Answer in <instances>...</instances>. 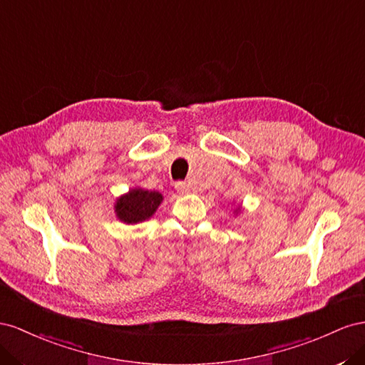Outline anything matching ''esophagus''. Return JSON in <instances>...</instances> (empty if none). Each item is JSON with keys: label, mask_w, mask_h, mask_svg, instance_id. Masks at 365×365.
I'll list each match as a JSON object with an SVG mask.
<instances>
[{"label": "esophagus", "mask_w": 365, "mask_h": 365, "mask_svg": "<svg viewBox=\"0 0 365 365\" xmlns=\"http://www.w3.org/2000/svg\"><path fill=\"white\" fill-rule=\"evenodd\" d=\"M175 191L179 194H188L191 190H190V185H186L185 182H177L175 183Z\"/></svg>", "instance_id": "34e87169"}]
</instances>
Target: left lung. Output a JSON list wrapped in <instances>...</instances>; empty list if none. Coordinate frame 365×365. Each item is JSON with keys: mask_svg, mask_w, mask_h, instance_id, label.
I'll list each match as a JSON object with an SVG mask.
<instances>
[{"mask_svg": "<svg viewBox=\"0 0 365 365\" xmlns=\"http://www.w3.org/2000/svg\"><path fill=\"white\" fill-rule=\"evenodd\" d=\"M240 212H242V205H238L235 210H234V215H238Z\"/></svg>", "mask_w": 365, "mask_h": 365, "instance_id": "1", "label": "left lung"}]
</instances>
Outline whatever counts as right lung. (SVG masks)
Listing matches in <instances>:
<instances>
[{
	"label": "right lung",
	"mask_w": 365,
	"mask_h": 365,
	"mask_svg": "<svg viewBox=\"0 0 365 365\" xmlns=\"http://www.w3.org/2000/svg\"><path fill=\"white\" fill-rule=\"evenodd\" d=\"M162 202L163 195L159 191H148L136 186L118 197L114 202V214L125 225H138L151 218Z\"/></svg>",
	"instance_id": "1"
}]
</instances>
